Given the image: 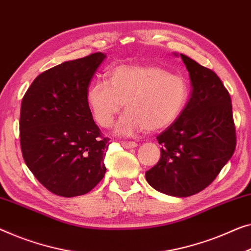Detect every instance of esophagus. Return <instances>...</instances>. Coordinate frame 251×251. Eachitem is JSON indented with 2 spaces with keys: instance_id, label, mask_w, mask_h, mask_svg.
<instances>
[{
  "instance_id": "obj_1",
  "label": "esophagus",
  "mask_w": 251,
  "mask_h": 251,
  "mask_svg": "<svg viewBox=\"0 0 251 251\" xmlns=\"http://www.w3.org/2000/svg\"><path fill=\"white\" fill-rule=\"evenodd\" d=\"M121 145L125 148H136L137 147V143H134V141H122Z\"/></svg>"
}]
</instances>
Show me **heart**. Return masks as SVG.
<instances>
[{
  "mask_svg": "<svg viewBox=\"0 0 251 251\" xmlns=\"http://www.w3.org/2000/svg\"><path fill=\"white\" fill-rule=\"evenodd\" d=\"M190 96L186 77L171 74L154 64H121L108 72V82L94 80L86 101L95 121L103 128L112 126L125 104L115 130L132 136L146 130L156 132L176 121Z\"/></svg>",
  "mask_w": 251,
  "mask_h": 251,
  "instance_id": "heart-1",
  "label": "heart"
}]
</instances>
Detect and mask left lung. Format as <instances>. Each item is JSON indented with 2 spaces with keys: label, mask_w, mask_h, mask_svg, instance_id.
<instances>
[{
  "label": "left lung",
  "mask_w": 251,
  "mask_h": 251,
  "mask_svg": "<svg viewBox=\"0 0 251 251\" xmlns=\"http://www.w3.org/2000/svg\"><path fill=\"white\" fill-rule=\"evenodd\" d=\"M180 56L190 75V100L176 121L157 136L161 158L147 171L146 180L163 194L189 197L215 180L233 155L237 137L223 82L210 69Z\"/></svg>",
  "instance_id": "1"
}]
</instances>
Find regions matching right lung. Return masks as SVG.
I'll use <instances>...</instances> for the list:
<instances>
[{
  "mask_svg": "<svg viewBox=\"0 0 251 251\" xmlns=\"http://www.w3.org/2000/svg\"><path fill=\"white\" fill-rule=\"evenodd\" d=\"M106 55L67 61L38 75L21 101L20 146L25 163L47 190L85 195L106 172L108 138L94 121L86 92Z\"/></svg>",
  "mask_w": 251,
  "mask_h": 251,
  "instance_id": "right-lung-1",
  "label": "right lung"
}]
</instances>
